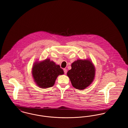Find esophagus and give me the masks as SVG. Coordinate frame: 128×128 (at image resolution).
<instances>
[{
    "label": "esophagus",
    "instance_id": "1",
    "mask_svg": "<svg viewBox=\"0 0 128 128\" xmlns=\"http://www.w3.org/2000/svg\"><path fill=\"white\" fill-rule=\"evenodd\" d=\"M64 74H66L67 73V70L66 69V68L64 69Z\"/></svg>",
    "mask_w": 128,
    "mask_h": 128
}]
</instances>
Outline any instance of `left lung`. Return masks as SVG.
I'll return each instance as SVG.
<instances>
[{"mask_svg":"<svg viewBox=\"0 0 128 128\" xmlns=\"http://www.w3.org/2000/svg\"><path fill=\"white\" fill-rule=\"evenodd\" d=\"M71 69L67 72L72 86L76 89L83 90L92 82L95 76V67L88 60H78L71 64Z\"/></svg>","mask_w":128,"mask_h":128,"instance_id":"obj_1","label":"left lung"}]
</instances>
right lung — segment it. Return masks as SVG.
I'll return each mask as SVG.
<instances>
[{"mask_svg": "<svg viewBox=\"0 0 128 128\" xmlns=\"http://www.w3.org/2000/svg\"><path fill=\"white\" fill-rule=\"evenodd\" d=\"M64 73L60 66L47 59L34 64L32 68L34 81L39 87L42 88L52 87L57 76Z\"/></svg>", "mask_w": 128, "mask_h": 128, "instance_id": "add662e5", "label": "right lung"}]
</instances>
